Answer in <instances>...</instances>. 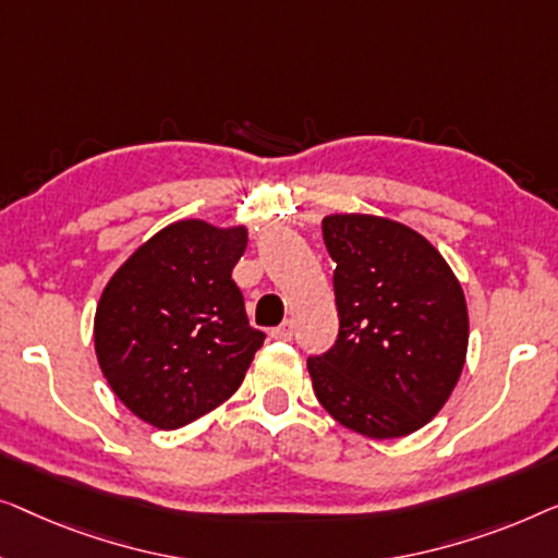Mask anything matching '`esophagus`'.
Here are the masks:
<instances>
[{
    "instance_id": "1",
    "label": "esophagus",
    "mask_w": 558,
    "mask_h": 558,
    "mask_svg": "<svg viewBox=\"0 0 558 558\" xmlns=\"http://www.w3.org/2000/svg\"><path fill=\"white\" fill-rule=\"evenodd\" d=\"M270 336H272V339H278V341H290V339H293V320H286V324L272 328Z\"/></svg>"
}]
</instances>
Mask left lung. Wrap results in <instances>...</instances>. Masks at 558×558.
<instances>
[{"mask_svg":"<svg viewBox=\"0 0 558 558\" xmlns=\"http://www.w3.org/2000/svg\"><path fill=\"white\" fill-rule=\"evenodd\" d=\"M339 339L308 359L318 402L372 439L417 433L450 399L468 354L460 280L429 240L374 215L324 217Z\"/></svg>","mask_w":558,"mask_h":558,"instance_id":"obj_1","label":"left lung"}]
</instances>
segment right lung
Segmentation results:
<instances>
[{
	"instance_id": "obj_1",
	"label": "right lung",
	"mask_w": 558,
	"mask_h": 558,
	"mask_svg": "<svg viewBox=\"0 0 558 558\" xmlns=\"http://www.w3.org/2000/svg\"><path fill=\"white\" fill-rule=\"evenodd\" d=\"M247 227L182 219L146 240L100 295V372L138 420L177 429L230 399L265 333L250 326L232 268Z\"/></svg>"
}]
</instances>
